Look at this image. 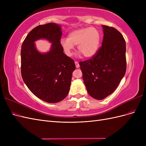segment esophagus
I'll use <instances>...</instances> for the list:
<instances>
[{
  "label": "esophagus",
  "mask_w": 146,
  "mask_h": 146,
  "mask_svg": "<svg viewBox=\"0 0 146 146\" xmlns=\"http://www.w3.org/2000/svg\"><path fill=\"white\" fill-rule=\"evenodd\" d=\"M75 64H76V66L77 68H78L79 67H80V65H79V63L78 61H75Z\"/></svg>",
  "instance_id": "34e87169"
}]
</instances>
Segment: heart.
I'll list each match as a JSON object with an SVG mask.
<instances>
[{"mask_svg":"<svg viewBox=\"0 0 146 146\" xmlns=\"http://www.w3.org/2000/svg\"><path fill=\"white\" fill-rule=\"evenodd\" d=\"M101 34L95 27L83 28L72 31L68 38L61 39L60 44L66 55H72L74 46L86 58H91L98 52L100 42Z\"/></svg>","mask_w":146,"mask_h":146,"instance_id":"obj_1","label":"heart"}]
</instances>
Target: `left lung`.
<instances>
[{"instance_id": "1", "label": "left lung", "mask_w": 146, "mask_h": 146, "mask_svg": "<svg viewBox=\"0 0 146 146\" xmlns=\"http://www.w3.org/2000/svg\"><path fill=\"white\" fill-rule=\"evenodd\" d=\"M102 45L89 60L80 61L83 80L92 98L102 100L115 91L126 72V44L115 28L102 25Z\"/></svg>"}]
</instances>
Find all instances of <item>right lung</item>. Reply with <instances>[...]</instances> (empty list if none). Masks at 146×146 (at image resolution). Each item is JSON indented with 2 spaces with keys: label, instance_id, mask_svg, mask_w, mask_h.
<instances>
[{
  "label": "right lung",
  "instance_id": "obj_1",
  "mask_svg": "<svg viewBox=\"0 0 146 146\" xmlns=\"http://www.w3.org/2000/svg\"><path fill=\"white\" fill-rule=\"evenodd\" d=\"M61 27L55 23L40 25L30 31L22 44L21 75L25 85L37 98L57 103L68 96L74 61L63 53L60 44ZM44 38L52 42L51 50L41 54L34 42Z\"/></svg>",
  "mask_w": 146,
  "mask_h": 146
}]
</instances>
